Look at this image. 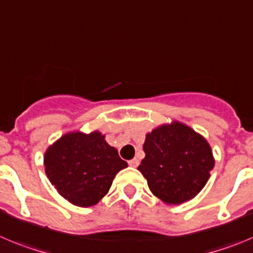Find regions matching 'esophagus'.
Returning a JSON list of instances; mask_svg holds the SVG:
<instances>
[{"instance_id":"1","label":"esophagus","mask_w":253,"mask_h":253,"mask_svg":"<svg viewBox=\"0 0 253 253\" xmlns=\"http://www.w3.org/2000/svg\"><path fill=\"white\" fill-rule=\"evenodd\" d=\"M128 165L132 166V168H136V166H138V160L137 159H132V160L128 161Z\"/></svg>"}]
</instances>
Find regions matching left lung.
Masks as SVG:
<instances>
[{
    "label": "left lung",
    "mask_w": 253,
    "mask_h": 253,
    "mask_svg": "<svg viewBox=\"0 0 253 253\" xmlns=\"http://www.w3.org/2000/svg\"><path fill=\"white\" fill-rule=\"evenodd\" d=\"M138 170L152 194L166 204L190 200L204 188L214 168L209 143L180 122L163 125L146 135Z\"/></svg>",
    "instance_id": "8db88e82"
}]
</instances>
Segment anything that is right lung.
Wrapping results in <instances>:
<instances>
[{
    "mask_svg": "<svg viewBox=\"0 0 253 253\" xmlns=\"http://www.w3.org/2000/svg\"><path fill=\"white\" fill-rule=\"evenodd\" d=\"M45 172L59 194L78 207H92L108 193L116 174L127 168L101 132H70L46 150Z\"/></svg>",
    "mask_w": 253,
    "mask_h": 253,
    "instance_id": "right-lung-1",
    "label": "right lung"
}]
</instances>
